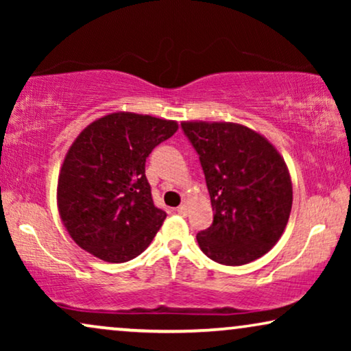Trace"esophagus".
Masks as SVG:
<instances>
[{"label":"esophagus","instance_id":"34e87169","mask_svg":"<svg viewBox=\"0 0 351 351\" xmlns=\"http://www.w3.org/2000/svg\"><path fill=\"white\" fill-rule=\"evenodd\" d=\"M176 210H177V214H180V215H186V213H189V208H186L185 204H180L179 208H177Z\"/></svg>","mask_w":351,"mask_h":351}]
</instances>
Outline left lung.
Segmentation results:
<instances>
[{
	"mask_svg": "<svg viewBox=\"0 0 351 351\" xmlns=\"http://www.w3.org/2000/svg\"><path fill=\"white\" fill-rule=\"evenodd\" d=\"M199 156L214 210L196 234L206 256L222 265L262 257L285 232L292 184L285 160L270 142L233 123H182Z\"/></svg>",
	"mask_w": 351,
	"mask_h": 351,
	"instance_id": "1",
	"label": "left lung"
}]
</instances>
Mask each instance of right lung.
Returning a JSON list of instances; mask_svg holds the SVG:
<instances>
[{
  "instance_id": "right-lung-1",
  "label": "right lung",
  "mask_w": 351,
  "mask_h": 351,
  "mask_svg": "<svg viewBox=\"0 0 351 351\" xmlns=\"http://www.w3.org/2000/svg\"><path fill=\"white\" fill-rule=\"evenodd\" d=\"M176 131V121L112 113L80 134L62 165L57 204L81 249L113 263L145 251L166 219L153 203L145 161Z\"/></svg>"
}]
</instances>
